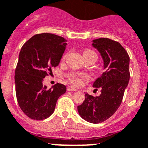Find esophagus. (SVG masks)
<instances>
[{"label":"esophagus","instance_id":"1","mask_svg":"<svg viewBox=\"0 0 148 148\" xmlns=\"http://www.w3.org/2000/svg\"><path fill=\"white\" fill-rule=\"evenodd\" d=\"M67 91H70V92H75V91H77V89L74 88L73 86H69V87H67Z\"/></svg>","mask_w":148,"mask_h":148}]
</instances>
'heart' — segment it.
I'll list each match as a JSON object with an SVG mask.
<instances>
[{
  "label": "heart",
  "instance_id": "b5f03b06",
  "mask_svg": "<svg viewBox=\"0 0 148 148\" xmlns=\"http://www.w3.org/2000/svg\"><path fill=\"white\" fill-rule=\"evenodd\" d=\"M83 55H84V57H88V56H94L96 57V52H93L92 50H90V49H87V50H85L84 52H83ZM87 79L88 78V76L87 75H85V74H72L70 75V79L72 82L74 83V85H78L82 83V79Z\"/></svg>",
  "mask_w": 148,
  "mask_h": 148
}]
</instances>
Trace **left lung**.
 Listing matches in <instances>:
<instances>
[{
	"mask_svg": "<svg viewBox=\"0 0 148 148\" xmlns=\"http://www.w3.org/2000/svg\"><path fill=\"white\" fill-rule=\"evenodd\" d=\"M92 46L103 60L104 72L92 85L101 89V94L94 97L85 93L77 111L84 120L97 124L111 117L121 105L130 77V56L121 44L109 38L92 40Z\"/></svg>",
	"mask_w": 148,
	"mask_h": 148,
	"instance_id": "obj_1",
	"label": "left lung"
}]
</instances>
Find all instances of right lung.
Returning <instances> with one entry per match:
<instances>
[{
  "label": "right lung",
  "instance_id": "1",
  "mask_svg": "<svg viewBox=\"0 0 148 148\" xmlns=\"http://www.w3.org/2000/svg\"><path fill=\"white\" fill-rule=\"evenodd\" d=\"M66 41L58 35L43 33L33 36L22 47L15 72L16 98L21 110L31 119L49 118L59 97L66 91L62 84L50 88L43 84V78L60 64Z\"/></svg>",
  "mask_w": 148,
  "mask_h": 148
}]
</instances>
